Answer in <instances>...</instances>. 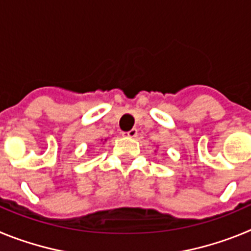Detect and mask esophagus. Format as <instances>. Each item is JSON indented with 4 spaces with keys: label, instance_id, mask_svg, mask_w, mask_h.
I'll return each instance as SVG.
<instances>
[{
    "label": "esophagus",
    "instance_id": "1",
    "mask_svg": "<svg viewBox=\"0 0 251 251\" xmlns=\"http://www.w3.org/2000/svg\"><path fill=\"white\" fill-rule=\"evenodd\" d=\"M137 134H138V130L136 128H133V129L128 130V132H123V136L129 137V138H134V137H137Z\"/></svg>",
    "mask_w": 251,
    "mask_h": 251
}]
</instances>
